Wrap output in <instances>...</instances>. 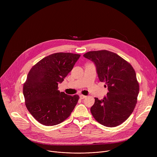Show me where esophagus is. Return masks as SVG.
I'll list each match as a JSON object with an SVG mask.
<instances>
[{"mask_svg": "<svg viewBox=\"0 0 157 157\" xmlns=\"http://www.w3.org/2000/svg\"><path fill=\"white\" fill-rule=\"evenodd\" d=\"M86 97V96L82 95V94H80V95H79V98H80L81 99H84Z\"/></svg>", "mask_w": 157, "mask_h": 157, "instance_id": "1", "label": "esophagus"}]
</instances>
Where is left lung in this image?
Returning <instances> with one entry per match:
<instances>
[{
    "mask_svg": "<svg viewBox=\"0 0 157 157\" xmlns=\"http://www.w3.org/2000/svg\"><path fill=\"white\" fill-rule=\"evenodd\" d=\"M83 56L94 63L98 78L109 91L103 99L95 98L93 116L104 126L119 125L129 117L137 102L139 84L135 70L122 57L107 50L89 52Z\"/></svg>",
    "mask_w": 157,
    "mask_h": 157,
    "instance_id": "left-lung-1",
    "label": "left lung"
}]
</instances>
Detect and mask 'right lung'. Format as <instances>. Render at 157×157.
<instances>
[{
	"instance_id": "add662e5",
	"label": "right lung",
	"mask_w": 157,
	"mask_h": 157,
	"mask_svg": "<svg viewBox=\"0 0 157 157\" xmlns=\"http://www.w3.org/2000/svg\"><path fill=\"white\" fill-rule=\"evenodd\" d=\"M80 56L71 53H53L41 59L30 70L23 93L28 110L39 123L55 125L71 114L79 96L60 92L58 85L72 70Z\"/></svg>"
}]
</instances>
